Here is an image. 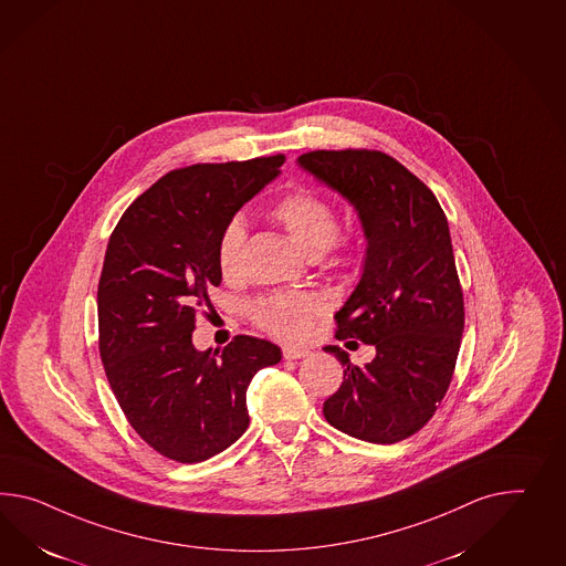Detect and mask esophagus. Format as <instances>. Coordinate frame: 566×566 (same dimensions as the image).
Masks as SVG:
<instances>
[{"instance_id":"34e87169","label":"esophagus","mask_w":566,"mask_h":566,"mask_svg":"<svg viewBox=\"0 0 566 566\" xmlns=\"http://www.w3.org/2000/svg\"><path fill=\"white\" fill-rule=\"evenodd\" d=\"M310 355V350L307 348L302 347H285L283 348V357L285 359H304Z\"/></svg>"}]
</instances>
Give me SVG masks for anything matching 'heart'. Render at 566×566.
I'll list each match as a JSON object with an SVG mask.
<instances>
[{
    "label": "heart",
    "instance_id": "obj_1",
    "mask_svg": "<svg viewBox=\"0 0 566 566\" xmlns=\"http://www.w3.org/2000/svg\"><path fill=\"white\" fill-rule=\"evenodd\" d=\"M271 216L290 233L291 240L307 256H319L333 247L338 235V218L333 205L316 192L293 190L276 201ZM247 228L242 219H232L218 242L219 273L226 279L240 275ZM324 312V304L314 293H275L250 305L252 319L271 334L285 340H302L312 322Z\"/></svg>",
    "mask_w": 566,
    "mask_h": 566
}]
</instances>
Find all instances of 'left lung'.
Listing matches in <instances>:
<instances>
[{"instance_id":"8db88e82","label":"left lung","mask_w":566,"mask_h":566,"mask_svg":"<svg viewBox=\"0 0 566 566\" xmlns=\"http://www.w3.org/2000/svg\"><path fill=\"white\" fill-rule=\"evenodd\" d=\"M300 168L345 197L367 240L363 273L334 314L336 338L374 345V361L345 365L324 402L334 429L369 443L415 436L450 388L464 333V295L448 218L436 195L400 161L371 149L310 151Z\"/></svg>"}]
</instances>
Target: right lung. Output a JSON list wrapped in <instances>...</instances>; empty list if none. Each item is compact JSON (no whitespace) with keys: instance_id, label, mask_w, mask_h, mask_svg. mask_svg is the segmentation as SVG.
<instances>
[{"instance_id":"add662e5","label":"right lung","mask_w":566,"mask_h":566,"mask_svg":"<svg viewBox=\"0 0 566 566\" xmlns=\"http://www.w3.org/2000/svg\"><path fill=\"white\" fill-rule=\"evenodd\" d=\"M285 156L195 164L161 176L118 219L98 283L101 357L116 402L149 448L197 464L248 429L254 374L281 348L233 336L192 345L197 307L219 287L218 242L233 216L281 175Z\"/></svg>"}]
</instances>
